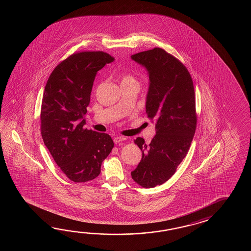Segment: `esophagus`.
<instances>
[{"label":"esophagus","instance_id":"34e87169","mask_svg":"<svg viewBox=\"0 0 251 251\" xmlns=\"http://www.w3.org/2000/svg\"><path fill=\"white\" fill-rule=\"evenodd\" d=\"M125 140H126V138H125L124 136H117V137L114 138V143L116 144H120V143H122Z\"/></svg>","mask_w":251,"mask_h":251}]
</instances>
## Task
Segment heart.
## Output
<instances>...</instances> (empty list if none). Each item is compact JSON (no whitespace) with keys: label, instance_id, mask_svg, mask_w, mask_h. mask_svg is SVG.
Returning a JSON list of instances; mask_svg holds the SVG:
<instances>
[{"label":"heart","instance_id":"heart-1","mask_svg":"<svg viewBox=\"0 0 251 251\" xmlns=\"http://www.w3.org/2000/svg\"><path fill=\"white\" fill-rule=\"evenodd\" d=\"M133 82L137 83V80L134 78V76H133L132 75H129V74L123 75V77H122V83H133Z\"/></svg>","mask_w":251,"mask_h":251}]
</instances>
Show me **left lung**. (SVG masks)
<instances>
[{"label":"left lung","instance_id":"8db88e82","mask_svg":"<svg viewBox=\"0 0 251 251\" xmlns=\"http://www.w3.org/2000/svg\"><path fill=\"white\" fill-rule=\"evenodd\" d=\"M131 58L148 71L146 113L156 122L151 144L134 140L143 157L131 175L141 187L151 188L169 180L187 155L197 128L196 94L187 67L164 49L155 48Z\"/></svg>","mask_w":251,"mask_h":251}]
</instances>
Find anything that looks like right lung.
<instances>
[{"mask_svg": "<svg viewBox=\"0 0 251 251\" xmlns=\"http://www.w3.org/2000/svg\"><path fill=\"white\" fill-rule=\"evenodd\" d=\"M114 60L102 51L73 53L53 69L45 87L43 141L61 171L75 183L96 178L114 147L107 133L83 128L97 73Z\"/></svg>", "mask_w": 251, "mask_h": 251, "instance_id": "add662e5", "label": "right lung"}]
</instances>
